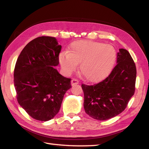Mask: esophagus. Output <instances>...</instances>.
Here are the masks:
<instances>
[{
	"label": "esophagus",
	"instance_id": "34e87169",
	"mask_svg": "<svg viewBox=\"0 0 149 149\" xmlns=\"http://www.w3.org/2000/svg\"><path fill=\"white\" fill-rule=\"evenodd\" d=\"M79 83V81L76 79H73L71 81V84L72 86L75 85V84H77Z\"/></svg>",
	"mask_w": 149,
	"mask_h": 149
}]
</instances>
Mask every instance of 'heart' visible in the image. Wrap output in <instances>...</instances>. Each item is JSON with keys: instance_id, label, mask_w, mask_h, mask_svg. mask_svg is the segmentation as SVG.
<instances>
[{"instance_id": "obj_1", "label": "heart", "mask_w": 149, "mask_h": 149, "mask_svg": "<svg viewBox=\"0 0 149 149\" xmlns=\"http://www.w3.org/2000/svg\"><path fill=\"white\" fill-rule=\"evenodd\" d=\"M116 58L114 48L110 45L77 40L72 43L68 54L59 55L61 66L66 74H71L80 64V72L90 82L105 78L113 68Z\"/></svg>"}]
</instances>
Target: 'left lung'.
Masks as SVG:
<instances>
[{
    "label": "left lung",
    "instance_id": "1",
    "mask_svg": "<svg viewBox=\"0 0 149 149\" xmlns=\"http://www.w3.org/2000/svg\"><path fill=\"white\" fill-rule=\"evenodd\" d=\"M136 79V68L132 57L127 49H119L117 65L109 76L94 85L81 84L85 112L100 121L119 114L134 94Z\"/></svg>",
    "mask_w": 149,
    "mask_h": 149
}]
</instances>
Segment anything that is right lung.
<instances>
[{
    "mask_svg": "<svg viewBox=\"0 0 149 149\" xmlns=\"http://www.w3.org/2000/svg\"><path fill=\"white\" fill-rule=\"evenodd\" d=\"M61 46L55 37L32 40L20 52L14 69V86L19 104L32 118L46 121L59 112L71 79L54 66L59 63Z\"/></svg>",
    "mask_w": 149,
    "mask_h": 149,
    "instance_id": "right-lung-1",
    "label": "right lung"
}]
</instances>
